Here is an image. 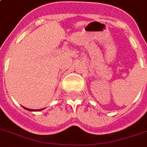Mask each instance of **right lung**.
Masks as SVG:
<instances>
[{
  "label": "right lung",
  "mask_w": 147,
  "mask_h": 147,
  "mask_svg": "<svg viewBox=\"0 0 147 147\" xmlns=\"http://www.w3.org/2000/svg\"><path fill=\"white\" fill-rule=\"evenodd\" d=\"M24 108H25V107H24ZM25 110H29V111H37V110H31V109H28V108H25Z\"/></svg>",
  "instance_id": "obj_1"
}]
</instances>
